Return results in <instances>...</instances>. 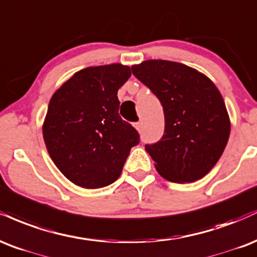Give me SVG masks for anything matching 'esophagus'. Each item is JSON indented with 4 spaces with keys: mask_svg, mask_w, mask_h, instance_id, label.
I'll return each instance as SVG.
<instances>
[{
    "mask_svg": "<svg viewBox=\"0 0 257 257\" xmlns=\"http://www.w3.org/2000/svg\"><path fill=\"white\" fill-rule=\"evenodd\" d=\"M135 127L137 128L138 131H142V128H143V122H142V121L136 122V123H135Z\"/></svg>",
    "mask_w": 257,
    "mask_h": 257,
    "instance_id": "34e87169",
    "label": "esophagus"
}]
</instances>
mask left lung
<instances>
[{
    "instance_id": "left-lung-1",
    "label": "left lung",
    "mask_w": 257,
    "mask_h": 257,
    "mask_svg": "<svg viewBox=\"0 0 257 257\" xmlns=\"http://www.w3.org/2000/svg\"><path fill=\"white\" fill-rule=\"evenodd\" d=\"M131 69L164 107V136L146 144L156 170L174 183L203 178L218 162L230 137V119L218 87L179 62L148 60Z\"/></svg>"
}]
</instances>
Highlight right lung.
I'll list each match as a JSON object with an SVG mask.
<instances>
[{
	"label": "right lung",
	"instance_id": "right-lung-1",
	"mask_svg": "<svg viewBox=\"0 0 257 257\" xmlns=\"http://www.w3.org/2000/svg\"><path fill=\"white\" fill-rule=\"evenodd\" d=\"M131 77L120 63L87 67L56 90L48 105L43 137L56 167L75 185L114 183L140 135L119 115L117 90Z\"/></svg>",
	"mask_w": 257,
	"mask_h": 257
}]
</instances>
